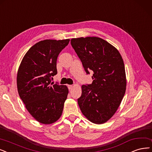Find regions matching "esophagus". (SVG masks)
<instances>
[{"instance_id": "1", "label": "esophagus", "mask_w": 152, "mask_h": 152, "mask_svg": "<svg viewBox=\"0 0 152 152\" xmlns=\"http://www.w3.org/2000/svg\"><path fill=\"white\" fill-rule=\"evenodd\" d=\"M68 88L69 90H71L73 88V86H72V85H68Z\"/></svg>"}]
</instances>
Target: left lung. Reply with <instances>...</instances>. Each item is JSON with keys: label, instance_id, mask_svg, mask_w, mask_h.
Listing matches in <instances>:
<instances>
[{"label": "left lung", "instance_id": "left-lung-1", "mask_svg": "<svg viewBox=\"0 0 152 152\" xmlns=\"http://www.w3.org/2000/svg\"><path fill=\"white\" fill-rule=\"evenodd\" d=\"M71 45L87 74L94 72L92 84L82 86L78 104L90 122L104 124L117 112L125 93L123 58L116 48L100 37L74 38Z\"/></svg>", "mask_w": 152, "mask_h": 152}]
</instances>
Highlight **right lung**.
<instances>
[{"label": "right lung", "instance_id": "obj_1", "mask_svg": "<svg viewBox=\"0 0 152 152\" xmlns=\"http://www.w3.org/2000/svg\"><path fill=\"white\" fill-rule=\"evenodd\" d=\"M70 39H46L36 43L25 54L18 69V93L30 114L45 125L55 123L61 117L69 89L51 83L57 74L58 54Z\"/></svg>", "mask_w": 152, "mask_h": 152}]
</instances>
